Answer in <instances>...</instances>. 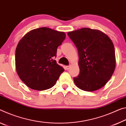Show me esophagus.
<instances>
[{
  "mask_svg": "<svg viewBox=\"0 0 126 126\" xmlns=\"http://www.w3.org/2000/svg\"><path fill=\"white\" fill-rule=\"evenodd\" d=\"M71 66V65L70 64L69 65H67V66L65 67V68H66V69H67V70H68V69L70 68V67Z\"/></svg>",
  "mask_w": 126,
  "mask_h": 126,
  "instance_id": "1",
  "label": "esophagus"
}]
</instances>
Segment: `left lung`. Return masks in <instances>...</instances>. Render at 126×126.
<instances>
[{
    "instance_id": "obj_1",
    "label": "left lung",
    "mask_w": 126,
    "mask_h": 126,
    "mask_svg": "<svg viewBox=\"0 0 126 126\" xmlns=\"http://www.w3.org/2000/svg\"><path fill=\"white\" fill-rule=\"evenodd\" d=\"M78 49L80 73L73 78L82 90L94 91L108 82L115 68L113 43L108 36L98 30L82 28L68 32Z\"/></svg>"
}]
</instances>
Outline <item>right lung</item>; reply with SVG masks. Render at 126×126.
I'll use <instances>...</instances> for the list:
<instances>
[{
	"mask_svg": "<svg viewBox=\"0 0 126 126\" xmlns=\"http://www.w3.org/2000/svg\"><path fill=\"white\" fill-rule=\"evenodd\" d=\"M65 36L64 32L40 27L29 31L20 40L16 49V69L30 88L50 89L64 71L53 59Z\"/></svg>",
	"mask_w": 126,
	"mask_h": 126,
	"instance_id": "1",
	"label": "right lung"
}]
</instances>
